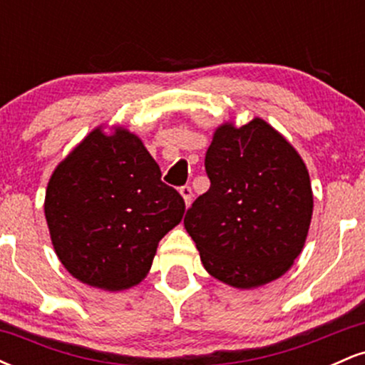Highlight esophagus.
<instances>
[{"mask_svg": "<svg viewBox=\"0 0 365 365\" xmlns=\"http://www.w3.org/2000/svg\"><path fill=\"white\" fill-rule=\"evenodd\" d=\"M180 194H182L183 200H185L187 206H190V202H192V188L188 187V185H183L182 188H180Z\"/></svg>", "mask_w": 365, "mask_h": 365, "instance_id": "esophagus-1", "label": "esophagus"}]
</instances>
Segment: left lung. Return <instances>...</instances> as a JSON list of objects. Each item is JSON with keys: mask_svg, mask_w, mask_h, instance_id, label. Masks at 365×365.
I'll return each instance as SVG.
<instances>
[{"mask_svg": "<svg viewBox=\"0 0 365 365\" xmlns=\"http://www.w3.org/2000/svg\"><path fill=\"white\" fill-rule=\"evenodd\" d=\"M211 187L183 225L211 276L255 288L279 278L302 252L314 197L305 163L261 118L216 128L206 153Z\"/></svg>", "mask_w": 365, "mask_h": 365, "instance_id": "1", "label": "left lung"}]
</instances>
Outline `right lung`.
<instances>
[{
  "label": "right lung",
  "instance_id": "right-lung-1",
  "mask_svg": "<svg viewBox=\"0 0 365 365\" xmlns=\"http://www.w3.org/2000/svg\"><path fill=\"white\" fill-rule=\"evenodd\" d=\"M182 195L127 128H94L49 178L44 215L63 266L108 292L139 284L159 240L182 221Z\"/></svg>",
  "mask_w": 365,
  "mask_h": 365
}]
</instances>
